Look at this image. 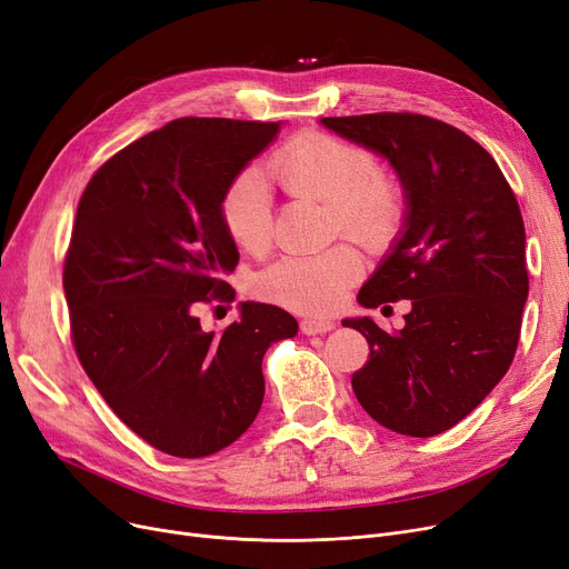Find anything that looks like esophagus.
<instances>
[{
    "label": "esophagus",
    "instance_id": "1",
    "mask_svg": "<svg viewBox=\"0 0 569 569\" xmlns=\"http://www.w3.org/2000/svg\"><path fill=\"white\" fill-rule=\"evenodd\" d=\"M333 327H336V325H333L331 320H312V317H306V320H301V325H299L301 333H306V336L327 333V331H331Z\"/></svg>",
    "mask_w": 569,
    "mask_h": 569
}]
</instances>
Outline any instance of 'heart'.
<instances>
[{
	"label": "heart",
	"mask_w": 569,
	"mask_h": 569,
	"mask_svg": "<svg viewBox=\"0 0 569 569\" xmlns=\"http://www.w3.org/2000/svg\"><path fill=\"white\" fill-rule=\"evenodd\" d=\"M278 187L297 200L331 210L333 229L363 244L390 240L403 217V193L395 179L376 172V158L359 144L325 132H303L270 161ZM221 219L231 240L259 254L270 244L272 210L257 170L240 172L221 200ZM363 261L350 244L317 257H284L261 270L257 297L303 315L333 312L361 278Z\"/></svg>",
	"instance_id": "b5f03b06"
}]
</instances>
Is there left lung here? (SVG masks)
I'll list each match as a JSON object with an SVG mask.
<instances>
[{
  "label": "left lung",
  "instance_id": "1",
  "mask_svg": "<svg viewBox=\"0 0 569 569\" xmlns=\"http://www.w3.org/2000/svg\"><path fill=\"white\" fill-rule=\"evenodd\" d=\"M322 123L388 158L408 206L359 303L411 299V312L397 333L371 317L343 322L371 348L352 376L355 397L397 435H441L490 395L518 348L530 289L518 200L495 158L443 121L380 111Z\"/></svg>",
  "mask_w": 569,
  "mask_h": 569
}]
</instances>
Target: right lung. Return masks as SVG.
Here are the masks:
<instances>
[{
    "label": "right lung",
    "mask_w": 569,
    "mask_h": 569,
    "mask_svg": "<svg viewBox=\"0 0 569 569\" xmlns=\"http://www.w3.org/2000/svg\"><path fill=\"white\" fill-rule=\"evenodd\" d=\"M280 123L177 119L113 153L79 200L62 287L83 371L138 437L174 458L240 439L263 401L261 361L297 336L289 312L240 303L202 331V303L233 301L238 249L221 200Z\"/></svg>",
    "instance_id": "right-lung-1"
}]
</instances>
